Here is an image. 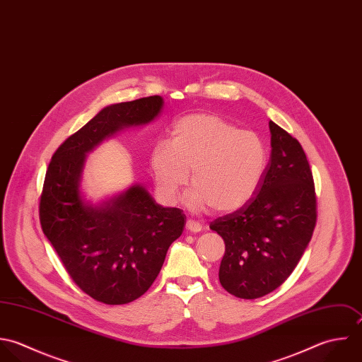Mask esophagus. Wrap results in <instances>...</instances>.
I'll use <instances>...</instances> for the list:
<instances>
[{
    "instance_id": "1",
    "label": "esophagus",
    "mask_w": 362,
    "mask_h": 362,
    "mask_svg": "<svg viewBox=\"0 0 362 362\" xmlns=\"http://www.w3.org/2000/svg\"><path fill=\"white\" fill-rule=\"evenodd\" d=\"M187 229L192 233H198L202 230V225L198 222V221H194V219H188L187 221Z\"/></svg>"
}]
</instances>
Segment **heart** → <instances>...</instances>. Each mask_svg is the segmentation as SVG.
Here are the masks:
<instances>
[{
	"instance_id": "b5f03b06",
	"label": "heart",
	"mask_w": 362,
	"mask_h": 362,
	"mask_svg": "<svg viewBox=\"0 0 362 362\" xmlns=\"http://www.w3.org/2000/svg\"><path fill=\"white\" fill-rule=\"evenodd\" d=\"M268 163L262 139L251 130L215 115L198 114L175 122L168 141H158L150 154L156 187L173 204L191 180L187 194L192 209L212 206L218 212L236 211L257 192Z\"/></svg>"
}]
</instances>
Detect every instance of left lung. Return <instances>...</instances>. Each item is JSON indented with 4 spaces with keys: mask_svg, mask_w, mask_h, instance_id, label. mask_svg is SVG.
Returning a JSON list of instances; mask_svg holds the SVG:
<instances>
[{
    "mask_svg": "<svg viewBox=\"0 0 362 362\" xmlns=\"http://www.w3.org/2000/svg\"><path fill=\"white\" fill-rule=\"evenodd\" d=\"M271 157L254 197L209 228L225 240L219 281L241 299L261 298L292 274L312 239L317 201L300 143L269 121Z\"/></svg>",
    "mask_w": 362,
    "mask_h": 362,
    "instance_id": "obj_1",
    "label": "left lung"
}]
</instances>
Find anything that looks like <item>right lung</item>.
<instances>
[{
	"label": "right lung",
	"instance_id": "1",
	"mask_svg": "<svg viewBox=\"0 0 362 362\" xmlns=\"http://www.w3.org/2000/svg\"><path fill=\"white\" fill-rule=\"evenodd\" d=\"M158 95L104 108L53 153L39 201L40 226L74 284L105 305L140 298L157 278L167 250L185 225L178 208H163L134 185L105 206L80 195L86 153L123 126L153 121Z\"/></svg>",
	"mask_w": 362,
	"mask_h": 362
}]
</instances>
